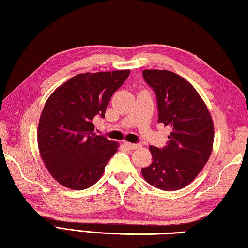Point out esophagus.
<instances>
[{
	"label": "esophagus",
	"instance_id": "34e87169",
	"mask_svg": "<svg viewBox=\"0 0 248 248\" xmlns=\"http://www.w3.org/2000/svg\"><path fill=\"white\" fill-rule=\"evenodd\" d=\"M125 145H127L130 150H137V149L141 148V145H140V144H137V143H130V142H125Z\"/></svg>",
	"mask_w": 248,
	"mask_h": 248
}]
</instances>
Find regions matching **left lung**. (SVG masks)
I'll list each match as a JSON object with an SVG mask.
<instances>
[{"mask_svg":"<svg viewBox=\"0 0 248 248\" xmlns=\"http://www.w3.org/2000/svg\"><path fill=\"white\" fill-rule=\"evenodd\" d=\"M155 91L158 123L170 128L169 143L150 146L152 164L141 170L150 185L161 190L186 187L207 164L212 152L215 127L207 105L191 84L167 70H144Z\"/></svg>","mask_w":248,"mask_h":248,"instance_id":"8db88e82","label":"left lung"}]
</instances>
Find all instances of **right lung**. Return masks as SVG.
Returning a JSON list of instances; mask_svg holds the SVG:
<instances>
[{
  "label": "right lung",
  "instance_id": "1",
  "mask_svg": "<svg viewBox=\"0 0 248 248\" xmlns=\"http://www.w3.org/2000/svg\"><path fill=\"white\" fill-rule=\"evenodd\" d=\"M130 70L81 73L57 87L41 112L37 142L50 175L63 187L83 190L102 177L119 143L97 136L94 121L105 117L112 94Z\"/></svg>",
  "mask_w": 248,
  "mask_h": 248
}]
</instances>
